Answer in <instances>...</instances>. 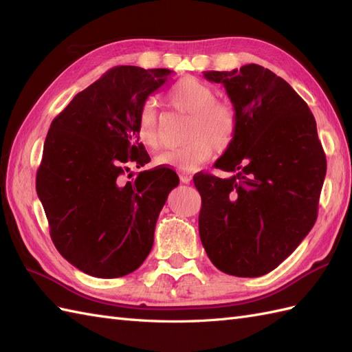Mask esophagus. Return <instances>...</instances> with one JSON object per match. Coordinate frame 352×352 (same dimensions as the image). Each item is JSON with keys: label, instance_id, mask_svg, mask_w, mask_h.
I'll return each instance as SVG.
<instances>
[{"label": "esophagus", "instance_id": "1", "mask_svg": "<svg viewBox=\"0 0 352 352\" xmlns=\"http://www.w3.org/2000/svg\"><path fill=\"white\" fill-rule=\"evenodd\" d=\"M179 177H180V182H182V184H189L190 180H192V176H190L189 173H185V172L180 173Z\"/></svg>", "mask_w": 352, "mask_h": 352}]
</instances>
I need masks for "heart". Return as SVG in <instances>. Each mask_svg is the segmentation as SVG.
Instances as JSON below:
<instances>
[{
	"label": "heart",
	"mask_w": 352,
	"mask_h": 352,
	"mask_svg": "<svg viewBox=\"0 0 352 352\" xmlns=\"http://www.w3.org/2000/svg\"><path fill=\"white\" fill-rule=\"evenodd\" d=\"M173 109L190 114L188 126L189 144L164 150L155 157V164L176 170H194L212 155L214 148L225 151L236 136L238 117L235 109L216 100L210 85L194 76L177 80L167 92ZM136 135L150 150L160 145V123L155 105L145 102L136 119Z\"/></svg>",
	"instance_id": "b5f03b06"
}]
</instances>
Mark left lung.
<instances>
[{
  "mask_svg": "<svg viewBox=\"0 0 352 352\" xmlns=\"http://www.w3.org/2000/svg\"><path fill=\"white\" fill-rule=\"evenodd\" d=\"M221 83L238 117L216 168L194 176L202 199L199 238L211 263L238 278L274 270L314 226L326 155L314 116L289 83L258 65L204 72Z\"/></svg>",
  "mask_w": 352,
  "mask_h": 352,
  "instance_id": "left-lung-1",
  "label": "left lung"
}]
</instances>
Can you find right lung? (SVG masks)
Returning <instances> with one entry per match:
<instances>
[{"instance_id": "1", "label": "right lung", "mask_w": 352, "mask_h": 352, "mask_svg": "<svg viewBox=\"0 0 352 352\" xmlns=\"http://www.w3.org/2000/svg\"><path fill=\"white\" fill-rule=\"evenodd\" d=\"M168 69L117 66L79 92L52 120L36 172V192L58 252L80 272L114 279L135 272L154 243L172 168L144 170L123 184L127 164L150 163L136 119Z\"/></svg>"}]
</instances>
